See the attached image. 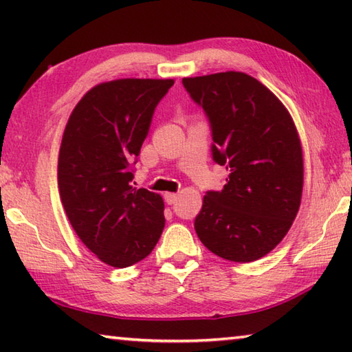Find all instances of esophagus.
<instances>
[{
  "label": "esophagus",
  "mask_w": 352,
  "mask_h": 352,
  "mask_svg": "<svg viewBox=\"0 0 352 352\" xmlns=\"http://www.w3.org/2000/svg\"><path fill=\"white\" fill-rule=\"evenodd\" d=\"M178 199V195L174 192H164V201L168 205H174Z\"/></svg>",
  "instance_id": "1"
}]
</instances>
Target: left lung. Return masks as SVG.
Masks as SVG:
<instances>
[{"label": "left lung", "mask_w": 352, "mask_h": 352, "mask_svg": "<svg viewBox=\"0 0 352 352\" xmlns=\"http://www.w3.org/2000/svg\"><path fill=\"white\" fill-rule=\"evenodd\" d=\"M205 110L212 160L230 172L222 190H208L195 233L220 258L252 262L287 234L300 210L302 148L290 113L269 88L239 71L184 77Z\"/></svg>", "instance_id": "8db88e82"}]
</instances>
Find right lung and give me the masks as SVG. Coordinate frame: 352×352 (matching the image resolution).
Here are the masks:
<instances>
[{
	"label": "right lung",
	"mask_w": 352,
	"mask_h": 352,
	"mask_svg": "<svg viewBox=\"0 0 352 352\" xmlns=\"http://www.w3.org/2000/svg\"><path fill=\"white\" fill-rule=\"evenodd\" d=\"M172 79H118L93 87L65 127L58 152L60 200L79 239L118 269L152 253L164 228L160 194L132 186L155 107Z\"/></svg>",
	"instance_id": "obj_1"
}]
</instances>
